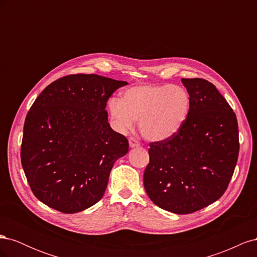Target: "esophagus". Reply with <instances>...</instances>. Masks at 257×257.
Masks as SVG:
<instances>
[{
  "mask_svg": "<svg viewBox=\"0 0 257 257\" xmlns=\"http://www.w3.org/2000/svg\"><path fill=\"white\" fill-rule=\"evenodd\" d=\"M128 144H130V147H131V148H135V147H139V146H141V144H139V142L137 141L136 138H134V137H130V138H128Z\"/></svg>",
  "mask_w": 257,
  "mask_h": 257,
  "instance_id": "34e87169",
  "label": "esophagus"
}]
</instances>
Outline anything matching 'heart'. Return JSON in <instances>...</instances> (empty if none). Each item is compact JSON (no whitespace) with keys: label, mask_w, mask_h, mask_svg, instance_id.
Returning a JSON list of instances; mask_svg holds the SVG:
<instances>
[{"label":"heart","mask_w":257,"mask_h":257,"mask_svg":"<svg viewBox=\"0 0 257 257\" xmlns=\"http://www.w3.org/2000/svg\"><path fill=\"white\" fill-rule=\"evenodd\" d=\"M108 110L118 131L132 130L135 120H139L145 138L162 142L184 125L191 111V96L180 85H137L124 91L121 98H110Z\"/></svg>","instance_id":"heart-1"}]
</instances>
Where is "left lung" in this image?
<instances>
[{
  "label": "left lung",
  "instance_id": "8db88e82",
  "mask_svg": "<svg viewBox=\"0 0 257 257\" xmlns=\"http://www.w3.org/2000/svg\"><path fill=\"white\" fill-rule=\"evenodd\" d=\"M191 111L172 138L150 143L144 174L148 196L177 214L195 212L226 191L239 154L235 112L215 85L201 78H182Z\"/></svg>",
  "mask_w": 257,
  "mask_h": 257
}]
</instances>
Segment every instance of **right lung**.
Here are the masks:
<instances>
[{
    "instance_id": "1",
    "label": "right lung",
    "mask_w": 257,
    "mask_h": 257,
    "mask_svg": "<svg viewBox=\"0 0 257 257\" xmlns=\"http://www.w3.org/2000/svg\"><path fill=\"white\" fill-rule=\"evenodd\" d=\"M126 81L94 74L68 75L46 87L27 114L21 164L37 199L63 213L103 197L114 162L128 142L108 123L112 93Z\"/></svg>"
}]
</instances>
